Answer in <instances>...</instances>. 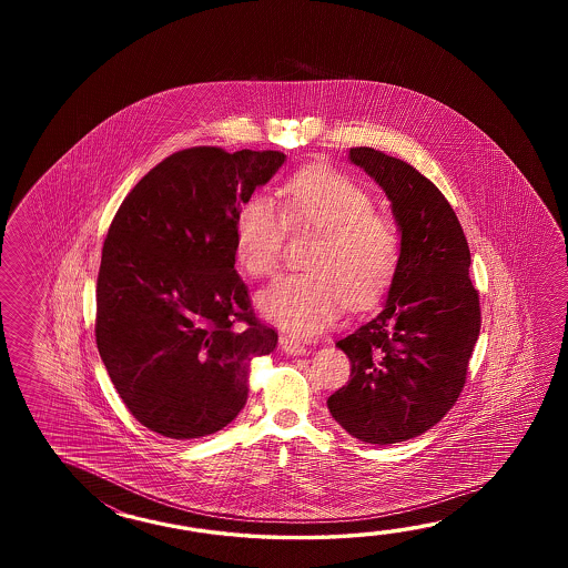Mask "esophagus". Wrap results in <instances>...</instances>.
Returning <instances> with one entry per match:
<instances>
[{
    "instance_id": "esophagus-1",
    "label": "esophagus",
    "mask_w": 568,
    "mask_h": 568,
    "mask_svg": "<svg viewBox=\"0 0 568 568\" xmlns=\"http://www.w3.org/2000/svg\"><path fill=\"white\" fill-rule=\"evenodd\" d=\"M280 347H282L284 353H288V355H304L306 353V347L302 345L301 341L288 337V335L280 337Z\"/></svg>"
}]
</instances>
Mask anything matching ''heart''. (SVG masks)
Segmentation results:
<instances>
[{"instance_id": "heart-1", "label": "heart", "mask_w": 568, "mask_h": 568, "mask_svg": "<svg viewBox=\"0 0 568 568\" xmlns=\"http://www.w3.org/2000/svg\"><path fill=\"white\" fill-rule=\"evenodd\" d=\"M288 227L318 230L306 257L311 270L286 274L260 292L257 304L272 323L311 335L333 323L343 304L367 308L379 301L399 266V235L375 213L374 199L349 174L304 170L280 191V205L254 194L235 219V257L252 278L280 266Z\"/></svg>"}]
</instances>
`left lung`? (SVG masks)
Listing matches in <instances>:
<instances>
[{"mask_svg":"<svg viewBox=\"0 0 568 568\" xmlns=\"http://www.w3.org/2000/svg\"><path fill=\"white\" fill-rule=\"evenodd\" d=\"M386 191L402 231V255L382 313L337 341L351 382L326 406L351 436L394 445L423 435L463 392L481 328L471 252L445 194L408 162L351 148Z\"/></svg>","mask_w":568,"mask_h":568,"instance_id":"1","label":"left lung"}]
</instances>
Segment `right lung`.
<instances>
[{"mask_svg":"<svg viewBox=\"0 0 568 568\" xmlns=\"http://www.w3.org/2000/svg\"><path fill=\"white\" fill-rule=\"evenodd\" d=\"M278 150L196 145L150 170L109 225L97 276V349L133 418L201 438L240 414L252 359L276 328L235 272V219L284 164Z\"/></svg>","mask_w":568,"mask_h":568,"instance_id":"obj_1","label":"right lung"}]
</instances>
